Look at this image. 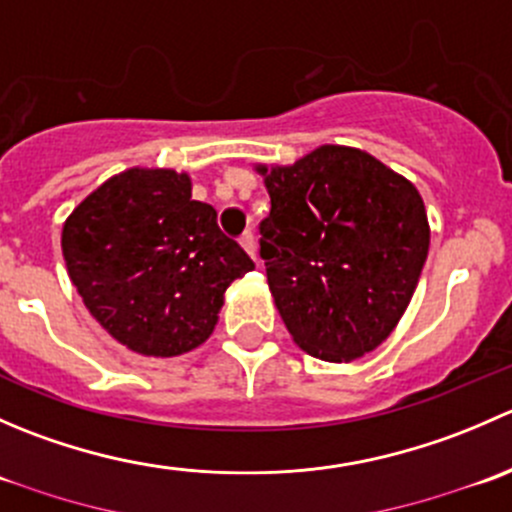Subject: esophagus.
Returning <instances> with one entry per match:
<instances>
[{
	"label": "esophagus",
	"mask_w": 512,
	"mask_h": 512,
	"mask_svg": "<svg viewBox=\"0 0 512 512\" xmlns=\"http://www.w3.org/2000/svg\"><path fill=\"white\" fill-rule=\"evenodd\" d=\"M240 245L245 247L247 255H250L252 260H255V257H257V245H255V235H252V232H245V235L240 237Z\"/></svg>",
	"instance_id": "1"
}]
</instances>
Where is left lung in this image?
I'll use <instances>...</instances> for the list:
<instances>
[{"instance_id":"8db88e82","label":"left lung","mask_w":512,"mask_h":512,"mask_svg":"<svg viewBox=\"0 0 512 512\" xmlns=\"http://www.w3.org/2000/svg\"><path fill=\"white\" fill-rule=\"evenodd\" d=\"M255 170L272 200L260 255L292 342L334 364L374 352L404 317L431 245L416 185L334 143Z\"/></svg>"}]
</instances>
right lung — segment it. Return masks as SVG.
Listing matches in <instances>:
<instances>
[{"mask_svg":"<svg viewBox=\"0 0 512 512\" xmlns=\"http://www.w3.org/2000/svg\"><path fill=\"white\" fill-rule=\"evenodd\" d=\"M61 252L91 317L131 352L180 356L208 342L225 289L255 262L173 168L121 170L64 220Z\"/></svg>","mask_w":512,"mask_h":512,"instance_id":"add662e5","label":"right lung"}]
</instances>
